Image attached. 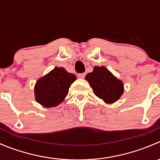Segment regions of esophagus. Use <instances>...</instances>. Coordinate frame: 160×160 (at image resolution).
Listing matches in <instances>:
<instances>
[{
	"label": "esophagus",
	"mask_w": 160,
	"mask_h": 160,
	"mask_svg": "<svg viewBox=\"0 0 160 160\" xmlns=\"http://www.w3.org/2000/svg\"><path fill=\"white\" fill-rule=\"evenodd\" d=\"M85 75H86V73L83 72V73H79L78 75H77V77H78V78L80 79H83L85 77Z\"/></svg>",
	"instance_id": "34e87169"
}]
</instances>
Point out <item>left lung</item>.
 Segmentation results:
<instances>
[{
	"label": "left lung",
	"instance_id": "8db88e82",
	"mask_svg": "<svg viewBox=\"0 0 160 160\" xmlns=\"http://www.w3.org/2000/svg\"><path fill=\"white\" fill-rule=\"evenodd\" d=\"M97 97L107 104H113L124 93V83L105 67H94L85 77Z\"/></svg>",
	"mask_w": 160,
	"mask_h": 160
}]
</instances>
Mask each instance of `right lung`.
<instances>
[{
	"label": "right lung",
	"mask_w": 160,
	"mask_h": 160,
	"mask_svg": "<svg viewBox=\"0 0 160 160\" xmlns=\"http://www.w3.org/2000/svg\"><path fill=\"white\" fill-rule=\"evenodd\" d=\"M76 80L77 77L63 67H55L37 80L34 88L35 101L47 108L56 107L64 101Z\"/></svg>",
	"instance_id": "obj_1"
}]
</instances>
